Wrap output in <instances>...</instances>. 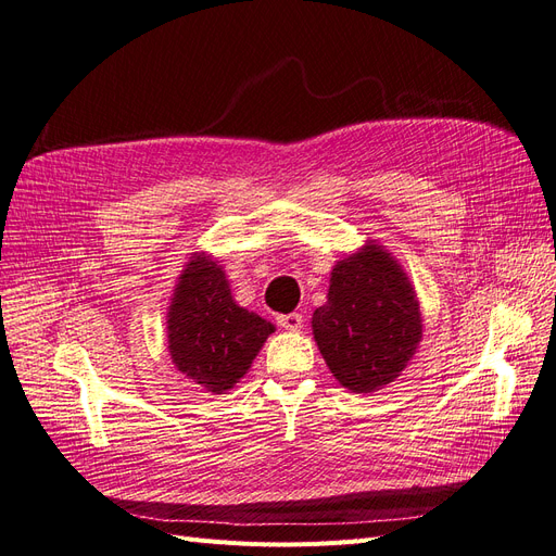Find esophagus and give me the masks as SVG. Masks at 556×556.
I'll use <instances>...</instances> for the list:
<instances>
[{
	"label": "esophagus",
	"mask_w": 556,
	"mask_h": 556,
	"mask_svg": "<svg viewBox=\"0 0 556 556\" xmlns=\"http://www.w3.org/2000/svg\"><path fill=\"white\" fill-rule=\"evenodd\" d=\"M278 325L282 329H290V331H299L301 327H304V317H301L299 313H288V315H278Z\"/></svg>",
	"instance_id": "esophagus-1"
}]
</instances>
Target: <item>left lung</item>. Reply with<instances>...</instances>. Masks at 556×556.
<instances>
[{"instance_id": "8db88e82", "label": "left lung", "mask_w": 556, "mask_h": 556, "mask_svg": "<svg viewBox=\"0 0 556 556\" xmlns=\"http://www.w3.org/2000/svg\"><path fill=\"white\" fill-rule=\"evenodd\" d=\"M313 336L333 378L355 394L394 382L422 341V313L406 271L376 241L336 262Z\"/></svg>"}]
</instances>
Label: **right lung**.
Wrapping results in <instances>:
<instances>
[{
    "instance_id": "add662e5",
    "label": "right lung",
    "mask_w": 556,
    "mask_h": 556,
    "mask_svg": "<svg viewBox=\"0 0 556 556\" xmlns=\"http://www.w3.org/2000/svg\"><path fill=\"white\" fill-rule=\"evenodd\" d=\"M274 329L233 301L220 264L194 252L178 276L166 313L169 355L185 378L211 394L231 390Z\"/></svg>"
}]
</instances>
